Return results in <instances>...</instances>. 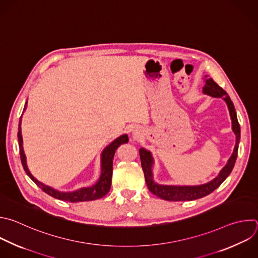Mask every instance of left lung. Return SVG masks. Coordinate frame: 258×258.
I'll use <instances>...</instances> for the list:
<instances>
[{
    "mask_svg": "<svg viewBox=\"0 0 258 258\" xmlns=\"http://www.w3.org/2000/svg\"><path fill=\"white\" fill-rule=\"evenodd\" d=\"M205 78H207V83H205L203 87V92L209 95H212L214 97H223L228 105L231 119H232V128L236 135V144H235L233 154L229 159L228 164L221 171L220 175L216 179H214L213 181L207 184L198 185V186H165V185H159L153 182L152 174H151V167H152L153 161L151 158V154L146 149L140 148L139 157H140L141 167L144 173V178H145L147 188L152 194L164 200L189 201V200H194V199L207 196L212 192H214L227 179V177L231 174L235 166V162L238 156L239 141H240V125L237 119L235 107L228 93L213 78H208V76H205Z\"/></svg>",
    "mask_w": 258,
    "mask_h": 258,
    "instance_id": "8db88e82",
    "label": "left lung"
}]
</instances>
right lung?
<instances>
[{
	"label": "right lung",
	"instance_id": "1",
	"mask_svg": "<svg viewBox=\"0 0 258 258\" xmlns=\"http://www.w3.org/2000/svg\"><path fill=\"white\" fill-rule=\"evenodd\" d=\"M26 108V104L24 107V110ZM21 117L19 121V126H18V142H19V153H20V159L21 163L23 166V169L25 173L29 176V178L46 194L49 196L60 199V200H65L69 202H79V201H90V200H96L101 197H104L111 188V183H112V174H113V159L115 156L116 149L123 143L128 142V136L126 134L120 136L116 140H114L109 146H107L104 151L101 153V174L98 182L88 188H82L74 192H60L57 191L53 188H50L40 182H38L28 171L27 166H26V161H25V154L23 152V147H22V136H21Z\"/></svg>",
	"mask_w": 258,
	"mask_h": 258
}]
</instances>
